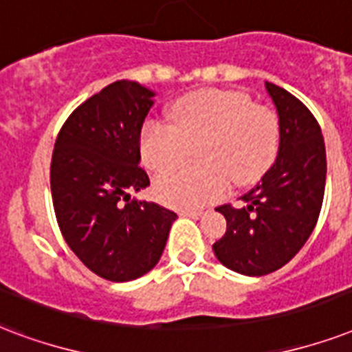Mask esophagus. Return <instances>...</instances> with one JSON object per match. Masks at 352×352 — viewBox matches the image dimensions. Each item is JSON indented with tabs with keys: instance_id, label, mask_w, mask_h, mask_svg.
<instances>
[{
	"instance_id": "34e87169",
	"label": "esophagus",
	"mask_w": 352,
	"mask_h": 352,
	"mask_svg": "<svg viewBox=\"0 0 352 352\" xmlns=\"http://www.w3.org/2000/svg\"><path fill=\"white\" fill-rule=\"evenodd\" d=\"M181 214H182V216H186V218L199 219V218H203V214H205V212H203V210H182Z\"/></svg>"
}]
</instances>
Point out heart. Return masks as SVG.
<instances>
[{"label":"heart","mask_w":352,"mask_h":352,"mask_svg":"<svg viewBox=\"0 0 352 352\" xmlns=\"http://www.w3.org/2000/svg\"><path fill=\"white\" fill-rule=\"evenodd\" d=\"M173 123L149 120L140 136L144 164L157 173L186 164L201 149V170H175L157 181L158 199L194 210L216 203L230 182L249 186L277 160L280 122L277 112L256 104L240 90L205 88L181 98L171 111Z\"/></svg>","instance_id":"b5f03b06"}]
</instances>
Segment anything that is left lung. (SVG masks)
<instances>
[{"label": "left lung", "instance_id": "obj_1", "mask_svg": "<svg viewBox=\"0 0 352 352\" xmlns=\"http://www.w3.org/2000/svg\"><path fill=\"white\" fill-rule=\"evenodd\" d=\"M277 104L280 147L243 205H221L227 230L212 249L229 270L260 277L280 270L318 223L327 181L325 142L318 120L288 90L265 82Z\"/></svg>", "mask_w": 352, "mask_h": 352}]
</instances>
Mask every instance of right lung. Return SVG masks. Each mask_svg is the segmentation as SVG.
Wrapping results in <instances>:
<instances>
[{
  "label": "right lung",
  "instance_id": "obj_1",
  "mask_svg": "<svg viewBox=\"0 0 352 352\" xmlns=\"http://www.w3.org/2000/svg\"><path fill=\"white\" fill-rule=\"evenodd\" d=\"M153 92L116 80L64 122L51 157V197L58 229L90 272L112 283L146 275L160 260L175 212L131 201L149 184L140 168V131Z\"/></svg>",
  "mask_w": 352,
  "mask_h": 352
}]
</instances>
